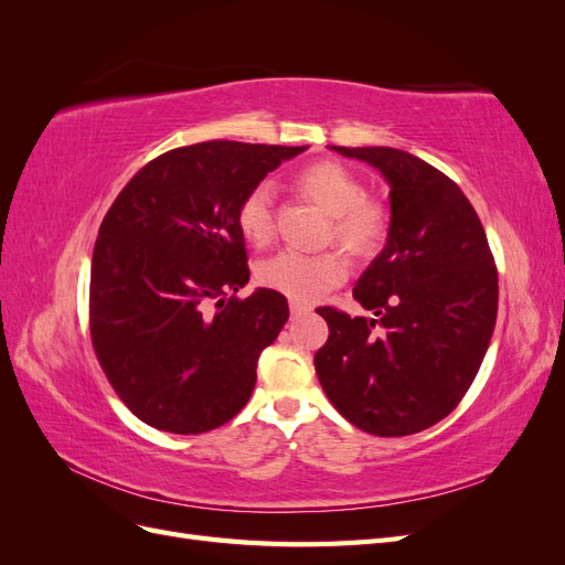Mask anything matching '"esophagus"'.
Wrapping results in <instances>:
<instances>
[{
    "mask_svg": "<svg viewBox=\"0 0 565 565\" xmlns=\"http://www.w3.org/2000/svg\"><path fill=\"white\" fill-rule=\"evenodd\" d=\"M289 311H292V316H303V313H311L313 309H311L309 303H303V301L292 299V301H289Z\"/></svg>",
    "mask_w": 565,
    "mask_h": 565,
    "instance_id": "obj_1",
    "label": "esophagus"
}]
</instances>
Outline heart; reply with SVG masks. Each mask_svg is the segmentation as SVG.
Masks as SVG:
<instances>
[{"label": "heart", "instance_id": "1", "mask_svg": "<svg viewBox=\"0 0 565 565\" xmlns=\"http://www.w3.org/2000/svg\"><path fill=\"white\" fill-rule=\"evenodd\" d=\"M299 191L313 200L318 207L332 216L337 241L353 254H372L384 241L386 212L377 202L363 200L365 188L344 164L322 160L306 167L297 179ZM237 228L252 245H266L276 228L273 221V188L256 183L237 207ZM349 264L339 252L303 254L282 249L268 256L256 268V278L268 289L297 299L311 301L328 289L344 282Z\"/></svg>", "mask_w": 565, "mask_h": 565}]
</instances>
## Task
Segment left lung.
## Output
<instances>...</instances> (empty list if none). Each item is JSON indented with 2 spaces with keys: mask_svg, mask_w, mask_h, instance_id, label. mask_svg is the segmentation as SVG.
<instances>
[{
  "mask_svg": "<svg viewBox=\"0 0 565 565\" xmlns=\"http://www.w3.org/2000/svg\"><path fill=\"white\" fill-rule=\"evenodd\" d=\"M377 169L388 233L353 287L372 318L318 309L324 396L358 429L409 436L450 415L481 367L498 318V270L476 210L429 162L388 146H330Z\"/></svg>",
  "mask_w": 565,
  "mask_h": 565,
  "instance_id": "left-lung-1",
  "label": "left lung"
}]
</instances>
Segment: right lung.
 Wrapping results in <instances>:
<instances>
[{
  "mask_svg": "<svg viewBox=\"0 0 565 565\" xmlns=\"http://www.w3.org/2000/svg\"><path fill=\"white\" fill-rule=\"evenodd\" d=\"M306 148L204 141L169 150L108 210L92 256V341L117 396L152 429L210 431L249 401L259 355L289 306L268 287L226 299L249 282L237 207Z\"/></svg>",
  "mask_w": 565,
  "mask_h": 565,
  "instance_id": "right-lung-1",
  "label": "right lung"
}]
</instances>
